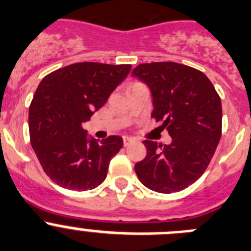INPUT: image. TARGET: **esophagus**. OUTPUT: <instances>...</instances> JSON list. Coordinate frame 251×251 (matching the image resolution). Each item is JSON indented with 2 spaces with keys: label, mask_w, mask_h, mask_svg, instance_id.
<instances>
[{
  "label": "esophagus",
  "mask_w": 251,
  "mask_h": 251,
  "mask_svg": "<svg viewBox=\"0 0 251 251\" xmlns=\"http://www.w3.org/2000/svg\"><path fill=\"white\" fill-rule=\"evenodd\" d=\"M135 141V140L132 139V137H124V146H128L130 144H132V142Z\"/></svg>",
  "instance_id": "1"
}]
</instances>
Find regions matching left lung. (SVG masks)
Segmentation results:
<instances>
[{
  "label": "left lung",
  "mask_w": 251,
  "mask_h": 251,
  "mask_svg": "<svg viewBox=\"0 0 251 251\" xmlns=\"http://www.w3.org/2000/svg\"><path fill=\"white\" fill-rule=\"evenodd\" d=\"M132 76L149 86L151 116L172 142L145 140L146 157L135 165L141 183L158 193L187 188L204 173L222 136V102L204 73L173 62L140 64Z\"/></svg>",
  "instance_id": "left-lung-1"
}]
</instances>
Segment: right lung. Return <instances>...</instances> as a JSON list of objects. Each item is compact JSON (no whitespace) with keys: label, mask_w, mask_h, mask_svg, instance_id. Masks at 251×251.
Listing matches in <instances>:
<instances>
[{"label":"right lung","mask_w":251,"mask_h":251,"mask_svg":"<svg viewBox=\"0 0 251 251\" xmlns=\"http://www.w3.org/2000/svg\"><path fill=\"white\" fill-rule=\"evenodd\" d=\"M131 70L130 64L83 62L42 79L29 106L30 144L49 178L72 191L97 188L110 160L120 151V136L99 141L83 124L90 120Z\"/></svg>","instance_id":"1"}]
</instances>
